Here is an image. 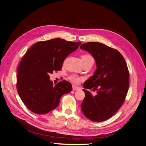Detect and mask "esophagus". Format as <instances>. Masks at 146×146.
I'll list each match as a JSON object with an SVG mask.
<instances>
[{"instance_id": "34e87169", "label": "esophagus", "mask_w": 146, "mask_h": 146, "mask_svg": "<svg viewBox=\"0 0 146 146\" xmlns=\"http://www.w3.org/2000/svg\"><path fill=\"white\" fill-rule=\"evenodd\" d=\"M72 89H73V90L76 91V90H79L80 89V88H79L78 87H76V86H75V85H72Z\"/></svg>"}]
</instances>
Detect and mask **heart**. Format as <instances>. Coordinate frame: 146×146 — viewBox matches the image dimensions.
I'll list each match as a JSON object with an SVG mask.
<instances>
[{
  "instance_id": "b5f03b06",
  "label": "heart",
  "mask_w": 146,
  "mask_h": 146,
  "mask_svg": "<svg viewBox=\"0 0 146 146\" xmlns=\"http://www.w3.org/2000/svg\"><path fill=\"white\" fill-rule=\"evenodd\" d=\"M90 59H93L92 57L89 55V54H84L83 55H82V61H87V60ZM69 79L74 84H78L80 82L81 78H80V76H78V75H71L69 76Z\"/></svg>"
}]
</instances>
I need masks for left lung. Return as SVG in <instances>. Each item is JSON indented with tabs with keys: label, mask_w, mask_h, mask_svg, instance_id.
Returning <instances> with one entry per match:
<instances>
[{
	"label": "left lung",
	"mask_w": 146,
	"mask_h": 146,
	"mask_svg": "<svg viewBox=\"0 0 146 146\" xmlns=\"http://www.w3.org/2000/svg\"><path fill=\"white\" fill-rule=\"evenodd\" d=\"M95 59L97 69L83 84L85 96L81 108L90 120L101 122L112 117L121 107L129 87V71L123 55L117 49L100 42L82 44ZM92 89L93 96L88 91Z\"/></svg>",
	"instance_id": "8db88e82"
}]
</instances>
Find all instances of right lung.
Returning <instances> with one entry per match:
<instances>
[{
    "mask_svg": "<svg viewBox=\"0 0 146 146\" xmlns=\"http://www.w3.org/2000/svg\"><path fill=\"white\" fill-rule=\"evenodd\" d=\"M81 44L55 38L38 42L26 52L17 70L16 88L33 113H49L58 107L62 96L72 90L71 84L65 80L54 86L49 74L61 70L65 58Z\"/></svg>",
    "mask_w": 146,
    "mask_h": 146,
    "instance_id": "add662e5",
    "label": "right lung"
}]
</instances>
